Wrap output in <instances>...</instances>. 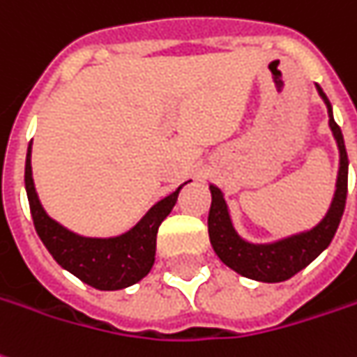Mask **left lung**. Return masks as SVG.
Listing matches in <instances>:
<instances>
[{"label":"left lung","instance_id":"1","mask_svg":"<svg viewBox=\"0 0 357 357\" xmlns=\"http://www.w3.org/2000/svg\"><path fill=\"white\" fill-rule=\"evenodd\" d=\"M319 93L328 107V123H331L334 138L340 148V169H338V181H336V193L332 199V205L326 217L309 232H301L289 238L273 242V244H250L242 240L232 229L227 203L222 199L219 188L211 185V209H209V238L213 250L217 252L222 264H227L230 270H234L244 278L266 283H280L299 273L307 268L322 250L326 248L334 238L338 225H340L344 207H346V195H348V154L344 146L340 127L332 117V107L328 97L324 96L321 87L317 86Z\"/></svg>","mask_w":357,"mask_h":357}]
</instances>
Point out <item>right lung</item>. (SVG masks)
I'll return each mask as SVG.
<instances>
[{
    "label": "right lung",
    "instance_id": "1",
    "mask_svg": "<svg viewBox=\"0 0 357 357\" xmlns=\"http://www.w3.org/2000/svg\"><path fill=\"white\" fill-rule=\"evenodd\" d=\"M25 189L36 234L52 258L87 285L101 291H115L140 281L154 266L158 227L174 209L181 185L158 201L135 229L115 238L77 236L46 215L33 183L31 144L26 150Z\"/></svg>",
    "mask_w": 357,
    "mask_h": 357
}]
</instances>
